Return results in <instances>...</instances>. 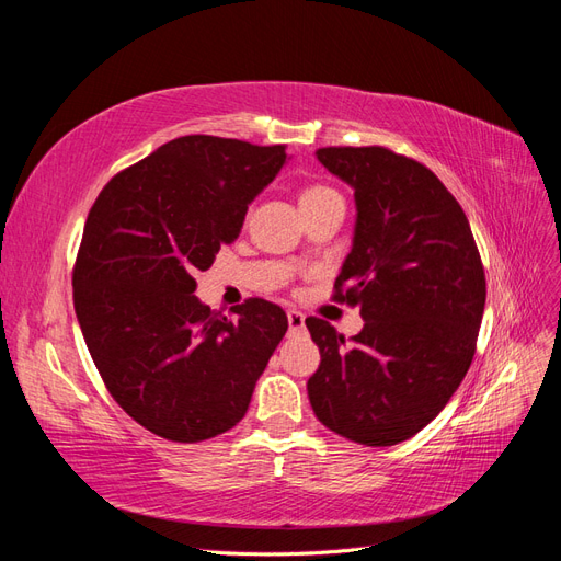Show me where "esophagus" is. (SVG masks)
<instances>
[{"instance_id": "34e87169", "label": "esophagus", "mask_w": 561, "mask_h": 561, "mask_svg": "<svg viewBox=\"0 0 561 561\" xmlns=\"http://www.w3.org/2000/svg\"><path fill=\"white\" fill-rule=\"evenodd\" d=\"M287 325H290V332H304V316L299 311H287Z\"/></svg>"}]
</instances>
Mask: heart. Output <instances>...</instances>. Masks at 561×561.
Returning a JSON list of instances; mask_svg holds the SVG:
<instances>
[{
	"mask_svg": "<svg viewBox=\"0 0 561 561\" xmlns=\"http://www.w3.org/2000/svg\"><path fill=\"white\" fill-rule=\"evenodd\" d=\"M332 196H339L334 190H330V186H322V184H311L307 186V190L301 192L299 196V203H311V201H320V198H332Z\"/></svg>",
	"mask_w": 561,
	"mask_h": 561,
	"instance_id": "1",
	"label": "heart"
}]
</instances>
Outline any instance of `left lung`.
I'll return each instance as SVG.
<instances>
[{
    "instance_id": "left-lung-1",
    "label": "left lung",
    "mask_w": 561,
    "mask_h": 561,
    "mask_svg": "<svg viewBox=\"0 0 561 561\" xmlns=\"http://www.w3.org/2000/svg\"><path fill=\"white\" fill-rule=\"evenodd\" d=\"M316 159L355 198L351 252L336 293L360 309L351 339L309 318L320 365L318 421L351 443H404L443 412L472 363L486 283L468 217L447 186L386 147H325Z\"/></svg>"
}]
</instances>
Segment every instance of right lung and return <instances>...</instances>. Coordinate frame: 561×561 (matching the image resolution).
Instances as JSON below:
<instances>
[{
    "mask_svg": "<svg viewBox=\"0 0 561 561\" xmlns=\"http://www.w3.org/2000/svg\"><path fill=\"white\" fill-rule=\"evenodd\" d=\"M285 147L184 135L112 178L89 213L75 266L83 342L122 410L171 443L233 428L287 330L280 307L210 311L196 271L233 243Z\"/></svg>",
    "mask_w": 561,
    "mask_h": 561,
    "instance_id": "right-lung-1",
    "label": "right lung"
}]
</instances>
